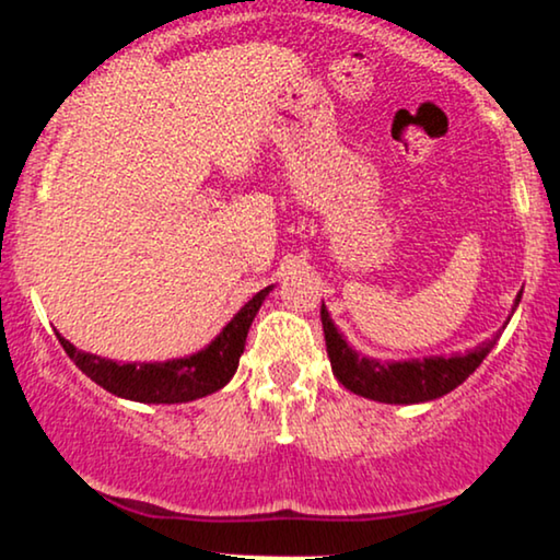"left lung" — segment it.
I'll return each mask as SVG.
<instances>
[{
  "mask_svg": "<svg viewBox=\"0 0 560 560\" xmlns=\"http://www.w3.org/2000/svg\"><path fill=\"white\" fill-rule=\"evenodd\" d=\"M517 304L520 294L514 300V307ZM319 317H323L327 358H330L335 378L353 394L384 401V405H417V401H430L453 392L481 366V361L499 340V335H494V338L481 342L468 353H456L448 358L432 355L422 358V361L420 358H415V361H376V358L355 353L348 346L330 315H327L325 304L319 310Z\"/></svg>",
  "mask_w": 560,
  "mask_h": 560,
  "instance_id": "left-lung-1",
  "label": "left lung"
}]
</instances>
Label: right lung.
Wrapping results in <instances>:
<instances>
[{"instance_id": "1", "label": "right lung", "mask_w": 560, "mask_h": 560, "mask_svg": "<svg viewBox=\"0 0 560 560\" xmlns=\"http://www.w3.org/2000/svg\"><path fill=\"white\" fill-rule=\"evenodd\" d=\"M271 289L273 287L260 289L250 302H245L243 310L222 327V332L210 346L186 358H174V361L117 363L112 358L84 353L61 338V332L56 335L71 361L102 389L122 399L145 401V405H178V401L207 397L233 378L237 363H241V353L245 350L253 317H256Z\"/></svg>"}]
</instances>
